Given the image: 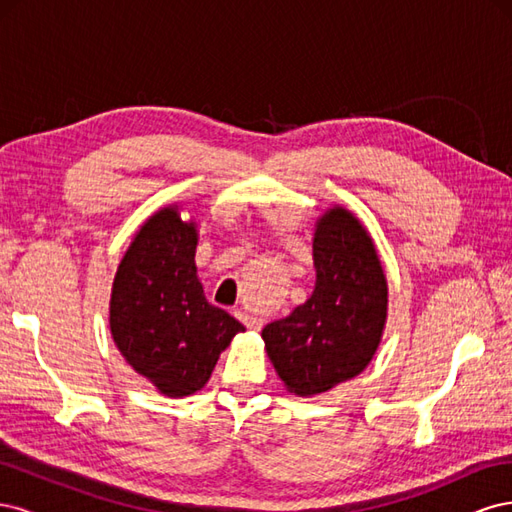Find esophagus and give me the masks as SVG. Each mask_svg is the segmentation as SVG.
<instances>
[{
	"instance_id": "34e87169",
	"label": "esophagus",
	"mask_w": 512,
	"mask_h": 512,
	"mask_svg": "<svg viewBox=\"0 0 512 512\" xmlns=\"http://www.w3.org/2000/svg\"><path fill=\"white\" fill-rule=\"evenodd\" d=\"M237 318L245 324L247 329L250 331H260L262 329V324H265V320L262 318H258V316H254V314H250V312H243V309H239L237 312Z\"/></svg>"
}]
</instances>
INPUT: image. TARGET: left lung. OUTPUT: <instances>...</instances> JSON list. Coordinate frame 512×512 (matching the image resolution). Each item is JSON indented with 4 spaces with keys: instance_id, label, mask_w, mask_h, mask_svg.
<instances>
[{
    "instance_id": "obj_1",
    "label": "left lung",
    "mask_w": 512,
    "mask_h": 512,
    "mask_svg": "<svg viewBox=\"0 0 512 512\" xmlns=\"http://www.w3.org/2000/svg\"><path fill=\"white\" fill-rule=\"evenodd\" d=\"M316 286L292 314L267 324L269 359L294 395H318L374 359L386 322L389 288L369 232L344 207L316 222Z\"/></svg>"
}]
</instances>
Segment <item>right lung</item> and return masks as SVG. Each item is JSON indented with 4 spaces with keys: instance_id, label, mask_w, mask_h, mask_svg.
Wrapping results in <instances>:
<instances>
[{
    "instance_id": "obj_1",
    "label": "right lung",
    "mask_w": 512,
    "mask_h": 512,
    "mask_svg": "<svg viewBox=\"0 0 512 512\" xmlns=\"http://www.w3.org/2000/svg\"><path fill=\"white\" fill-rule=\"evenodd\" d=\"M196 222L164 207L136 232L111 292V333L136 374L162 395L203 389L239 320L205 299L196 275Z\"/></svg>"
}]
</instances>
